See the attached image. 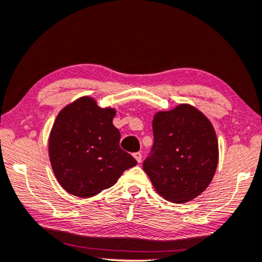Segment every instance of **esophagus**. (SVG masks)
Instances as JSON below:
<instances>
[{"label": "esophagus", "instance_id": "obj_1", "mask_svg": "<svg viewBox=\"0 0 262 262\" xmlns=\"http://www.w3.org/2000/svg\"><path fill=\"white\" fill-rule=\"evenodd\" d=\"M133 156H134V158L136 159L137 162H141L142 161V153L141 152H135Z\"/></svg>", "mask_w": 262, "mask_h": 262}]
</instances>
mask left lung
Returning <instances> with one entry per match:
<instances>
[{
    "mask_svg": "<svg viewBox=\"0 0 262 262\" xmlns=\"http://www.w3.org/2000/svg\"><path fill=\"white\" fill-rule=\"evenodd\" d=\"M153 145L143 169L161 196L184 203L211 183L218 165V141L211 122L198 109L181 104L153 118Z\"/></svg>",
    "mask_w": 262,
    "mask_h": 262,
    "instance_id": "1",
    "label": "left lung"
}]
</instances>
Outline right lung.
Returning a JSON list of instances; mask_svg holds the SVG:
<instances>
[{
    "mask_svg": "<svg viewBox=\"0 0 262 262\" xmlns=\"http://www.w3.org/2000/svg\"><path fill=\"white\" fill-rule=\"evenodd\" d=\"M115 115L114 109H102L85 96L56 117L49 141L50 161L60 185L73 195H96L137 165L119 146L120 132L112 124Z\"/></svg>",
    "mask_w": 262,
    "mask_h": 262,
    "instance_id": "obj_1",
    "label": "right lung"
}]
</instances>
